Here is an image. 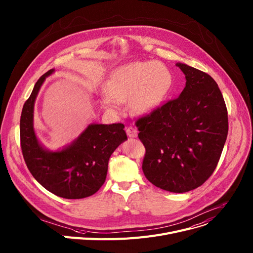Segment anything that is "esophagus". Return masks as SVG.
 I'll list each match as a JSON object with an SVG mask.
<instances>
[{
	"label": "esophagus",
	"mask_w": 253,
	"mask_h": 253,
	"mask_svg": "<svg viewBox=\"0 0 253 253\" xmlns=\"http://www.w3.org/2000/svg\"><path fill=\"white\" fill-rule=\"evenodd\" d=\"M126 133H127V135H128L129 137L134 138V137H136V136H137L138 131H137V129H136L135 127H132V126H130V127H127V129H126Z\"/></svg>",
	"instance_id": "esophagus-1"
}]
</instances>
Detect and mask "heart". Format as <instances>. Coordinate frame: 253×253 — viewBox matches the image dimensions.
<instances>
[{
  "instance_id": "1",
  "label": "heart",
  "mask_w": 253,
  "mask_h": 253,
  "mask_svg": "<svg viewBox=\"0 0 253 253\" xmlns=\"http://www.w3.org/2000/svg\"><path fill=\"white\" fill-rule=\"evenodd\" d=\"M171 85V74L155 62H135L120 67L110 75L106 84L108 97L102 106L115 110V103H129L134 113L147 114L163 102Z\"/></svg>"
}]
</instances>
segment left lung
<instances>
[{
  "label": "left lung",
  "mask_w": 253,
  "mask_h": 253,
  "mask_svg": "<svg viewBox=\"0 0 253 253\" xmlns=\"http://www.w3.org/2000/svg\"><path fill=\"white\" fill-rule=\"evenodd\" d=\"M186 78L181 94L139 117L145 147L142 171L155 186L183 193L213 173L228 135V112L216 82L208 73L176 64Z\"/></svg>",
  "instance_id": "obj_1"
}]
</instances>
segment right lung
<instances>
[{
  "label": "right lung",
  "mask_w": 253,
  "mask_h": 253,
  "mask_svg": "<svg viewBox=\"0 0 253 253\" xmlns=\"http://www.w3.org/2000/svg\"><path fill=\"white\" fill-rule=\"evenodd\" d=\"M36 83L20 117V145L31 175L49 192L68 199L94 194L106 181L111 155L127 139L124 125L91 124L68 147L50 153L42 147L33 130V107L45 77Z\"/></svg>",
  "instance_id": "right-lung-1"
}]
</instances>
